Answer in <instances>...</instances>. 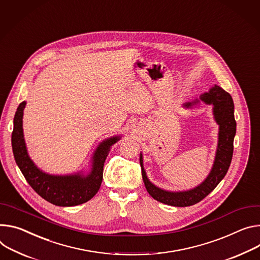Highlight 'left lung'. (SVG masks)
I'll return each instance as SVG.
<instances>
[{"mask_svg":"<svg viewBox=\"0 0 260 260\" xmlns=\"http://www.w3.org/2000/svg\"><path fill=\"white\" fill-rule=\"evenodd\" d=\"M201 100L206 104L214 105L215 118L220 125L219 144L214 167H212L208 177L193 190L172 193L160 190L148 180L143 168L142 154H141L140 164L141 167H142V177L145 187L149 195L156 201L178 207L194 205L215 190V187L224 178L229 169L233 154V140L235 132H237V122L234 119V105L232 98L224 89L215 85V87H212L209 92L202 94ZM191 105V103H188L185 105V107H190Z\"/></svg>","mask_w":260,"mask_h":260,"instance_id":"1","label":"left lung"}]
</instances>
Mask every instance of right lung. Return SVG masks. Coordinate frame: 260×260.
Masks as SVG:
<instances>
[{
	"mask_svg": "<svg viewBox=\"0 0 260 260\" xmlns=\"http://www.w3.org/2000/svg\"><path fill=\"white\" fill-rule=\"evenodd\" d=\"M26 102L19 104L13 120L11 137L15 161L33 190L44 200L58 206H75L94 197L102 184L104 164L110 147L119 138L113 137L102 143L94 153L93 168L87 177L81 175L53 176L40 171L28 155L22 134V114Z\"/></svg>",
	"mask_w": 260,
	"mask_h": 260,
	"instance_id": "right-lung-1",
	"label": "right lung"
}]
</instances>
